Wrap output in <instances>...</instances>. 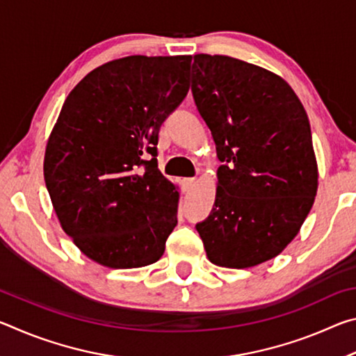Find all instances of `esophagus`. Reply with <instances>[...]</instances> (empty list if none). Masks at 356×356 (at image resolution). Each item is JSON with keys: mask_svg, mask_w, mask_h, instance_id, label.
I'll list each match as a JSON object with an SVG mask.
<instances>
[{"mask_svg": "<svg viewBox=\"0 0 356 356\" xmlns=\"http://www.w3.org/2000/svg\"><path fill=\"white\" fill-rule=\"evenodd\" d=\"M195 184H196L195 179H184V180H182V188H184V191H191L193 186H195Z\"/></svg>", "mask_w": 356, "mask_h": 356, "instance_id": "1", "label": "esophagus"}]
</instances>
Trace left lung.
<instances>
[{"mask_svg": "<svg viewBox=\"0 0 356 356\" xmlns=\"http://www.w3.org/2000/svg\"><path fill=\"white\" fill-rule=\"evenodd\" d=\"M191 92L221 161L213 209L196 225L209 261L227 268L270 261L314 204L308 114L281 76L231 56L195 55Z\"/></svg>", "mask_w": 356, "mask_h": 356, "instance_id": "obj_1", "label": "left lung"}]
</instances>
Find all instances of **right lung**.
Instances as JSON below:
<instances>
[{"mask_svg":"<svg viewBox=\"0 0 356 356\" xmlns=\"http://www.w3.org/2000/svg\"><path fill=\"white\" fill-rule=\"evenodd\" d=\"M190 63L136 55L100 65L72 89L48 138L53 209L83 254L104 267L156 262L177 225V186L155 156L161 124L190 89Z\"/></svg>","mask_w":356,"mask_h":356,"instance_id":"right-lung-1","label":"right lung"}]
</instances>
